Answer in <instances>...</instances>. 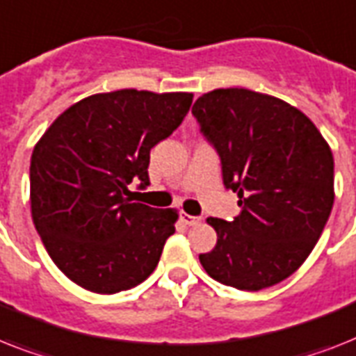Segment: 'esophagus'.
Wrapping results in <instances>:
<instances>
[{
	"label": "esophagus",
	"mask_w": 356,
	"mask_h": 356,
	"mask_svg": "<svg viewBox=\"0 0 356 356\" xmlns=\"http://www.w3.org/2000/svg\"><path fill=\"white\" fill-rule=\"evenodd\" d=\"M181 221H183L186 227H195V225H199V221L201 219L197 218V216H190V213H181Z\"/></svg>",
	"instance_id": "1"
}]
</instances>
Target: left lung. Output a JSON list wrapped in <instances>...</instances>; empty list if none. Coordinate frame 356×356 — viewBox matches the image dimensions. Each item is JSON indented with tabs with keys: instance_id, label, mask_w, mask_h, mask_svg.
<instances>
[{
	"instance_id": "left-lung-1",
	"label": "left lung",
	"mask_w": 356,
	"mask_h": 356,
	"mask_svg": "<svg viewBox=\"0 0 356 356\" xmlns=\"http://www.w3.org/2000/svg\"><path fill=\"white\" fill-rule=\"evenodd\" d=\"M192 115L241 208L234 221L208 218L218 243L199 261L210 278L239 291L273 287L322 236L334 201L333 153L302 111L248 89L210 91Z\"/></svg>"
}]
</instances>
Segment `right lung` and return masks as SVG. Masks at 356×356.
Returning a JSON list of instances; mask_svg holds the SVG:
<instances>
[{
	"mask_svg": "<svg viewBox=\"0 0 356 356\" xmlns=\"http://www.w3.org/2000/svg\"><path fill=\"white\" fill-rule=\"evenodd\" d=\"M192 93L120 89L63 111L31 157V210L49 256L91 293L115 294L155 270L177 212L133 203L149 152L186 117Z\"/></svg>",
	"mask_w": 356,
	"mask_h": 356,
	"instance_id": "right-lung-1",
	"label": "right lung"
}]
</instances>
